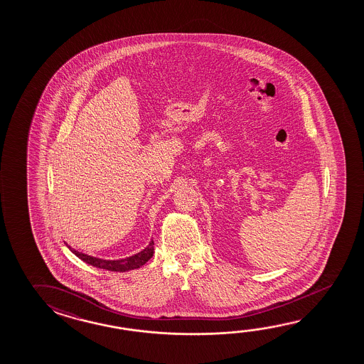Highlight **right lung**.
<instances>
[{"label":"right lung","instance_id":"add662e5","mask_svg":"<svg viewBox=\"0 0 364 364\" xmlns=\"http://www.w3.org/2000/svg\"><path fill=\"white\" fill-rule=\"evenodd\" d=\"M66 246L78 259H81L86 264L92 265L95 268L110 270V272H128V270H133V269L141 268L142 265L149 262L151 257H154V252H155L154 251V240H151V242L147 245V247H144V250L139 251L132 257L118 259V260H105V259H100V257H91V255L72 249L70 245L66 244Z\"/></svg>","mask_w":364,"mask_h":364}]
</instances>
